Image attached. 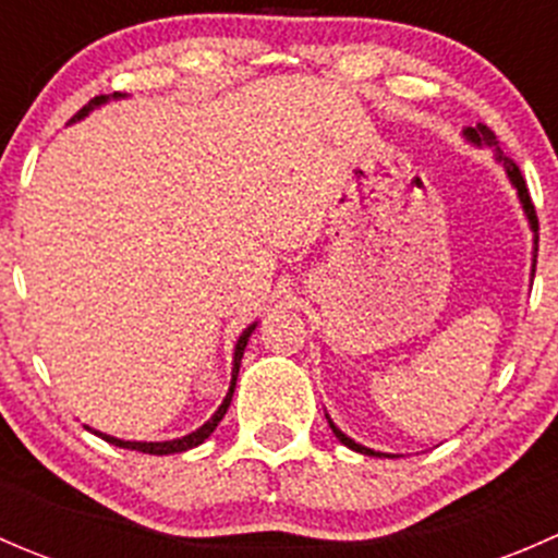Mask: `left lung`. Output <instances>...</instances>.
Segmentation results:
<instances>
[{"mask_svg":"<svg viewBox=\"0 0 558 558\" xmlns=\"http://www.w3.org/2000/svg\"><path fill=\"white\" fill-rule=\"evenodd\" d=\"M461 137H464L466 143H470V145H475V148H492V150H494V161H497V165L502 167L505 174H508L510 185H513V189H515V194H519L521 210H523V216H526V221H529V229H532V232H534V247H532V278H534V264H537V216H534V205H532V199H529V189H526V183H523V178H521L519 167H515L513 161H510L508 156H505L502 150L497 148V137H494V132H492V129H488V126H483V123H475V126H466L464 132H461ZM326 421H329V429L335 432V437H337V440H340L342 446H348V448H351V451H356V453H364V456H378V459H380V456H388V453L373 451V448L362 446V442L351 440V437H348L345 432H342L340 426H337L335 421L329 418V413H326Z\"/></svg>","mask_w":558,"mask_h":558,"instance_id":"left-lung-1","label":"left lung"}]
</instances>
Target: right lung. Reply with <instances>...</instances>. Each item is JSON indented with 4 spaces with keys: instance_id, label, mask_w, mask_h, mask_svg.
I'll use <instances>...</instances> for the list:
<instances>
[{
    "instance_id": "1",
    "label": "right lung",
    "mask_w": 558,
    "mask_h": 558,
    "mask_svg": "<svg viewBox=\"0 0 558 558\" xmlns=\"http://www.w3.org/2000/svg\"><path fill=\"white\" fill-rule=\"evenodd\" d=\"M123 97H126V94H107V97H97V99H92V102H88L86 107H83V110L77 112V116L72 118L70 123H75V121H83V118H86L88 112H92V110H97V107L107 105V102H110V99H123ZM256 326H258V320H253V324L247 326V329H243V335L238 337V342H234V353H232V380H229V391H227V397H223V402L218 404V410H216V413H213L210 418H207L205 424L199 426V429H194V432H191V435L174 437V440L140 442V440H121V437L105 435V432H97V429H92V426H86V429H88V432H94V435H99V437H102V440H105V442H110V446H118V448H129V451H140V453H154V456L183 453V451H191V448L202 446V442H205L207 437H210L213 432H216V426L221 424V418H223V415H227L229 404H232V393H234V386H238L240 362H243L245 345H247V340H251V335H253V331H256Z\"/></svg>"
}]
</instances>
